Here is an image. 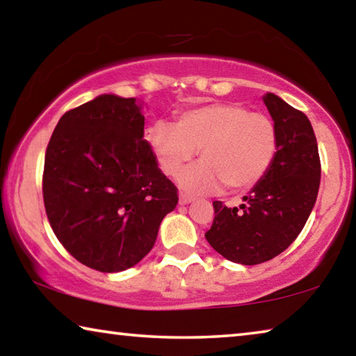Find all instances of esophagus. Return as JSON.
<instances>
[{
    "mask_svg": "<svg viewBox=\"0 0 356 356\" xmlns=\"http://www.w3.org/2000/svg\"><path fill=\"white\" fill-rule=\"evenodd\" d=\"M193 201H195V196H190V195H185V193H180L179 204H182V206H185V204H190Z\"/></svg>",
    "mask_w": 356,
    "mask_h": 356,
    "instance_id": "obj_1",
    "label": "esophagus"
}]
</instances>
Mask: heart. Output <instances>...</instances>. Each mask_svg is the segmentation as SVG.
<instances>
[{
	"label": "heart",
	"instance_id": "heart-1",
	"mask_svg": "<svg viewBox=\"0 0 356 356\" xmlns=\"http://www.w3.org/2000/svg\"><path fill=\"white\" fill-rule=\"evenodd\" d=\"M147 140L160 170L177 176L200 150V163L186 170L179 184L190 191H212L227 185L248 190L261 180L275 159L276 127L262 113L237 104H212L185 111L176 124L159 120Z\"/></svg>",
	"mask_w": 356,
	"mask_h": 356
}]
</instances>
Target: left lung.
<instances>
[{
    "instance_id": "left-lung-1",
    "label": "left lung",
    "mask_w": 356,
    "mask_h": 356,
    "mask_svg": "<svg viewBox=\"0 0 356 356\" xmlns=\"http://www.w3.org/2000/svg\"><path fill=\"white\" fill-rule=\"evenodd\" d=\"M262 99L278 136L275 159L240 207L213 202V225L206 232L216 252L242 265L262 264L289 248L308 221L321 185V159L309 119L276 94Z\"/></svg>"
}]
</instances>
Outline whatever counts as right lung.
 Listing matches in <instances>:
<instances>
[{"mask_svg": "<svg viewBox=\"0 0 356 356\" xmlns=\"http://www.w3.org/2000/svg\"><path fill=\"white\" fill-rule=\"evenodd\" d=\"M144 102L102 94L59 119L48 143L44 202L76 261L124 272L152 250L177 188L144 140Z\"/></svg>", "mask_w": 356, "mask_h": 356, "instance_id": "1", "label": "right lung"}]
</instances>
